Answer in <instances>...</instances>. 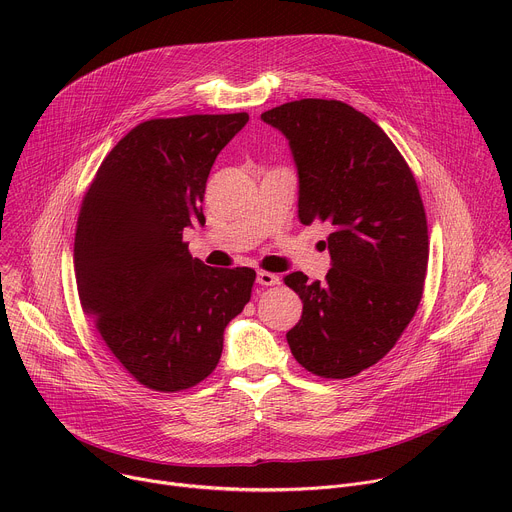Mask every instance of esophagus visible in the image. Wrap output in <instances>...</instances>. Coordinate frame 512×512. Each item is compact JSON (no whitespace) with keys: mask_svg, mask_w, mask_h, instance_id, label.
<instances>
[{"mask_svg":"<svg viewBox=\"0 0 512 512\" xmlns=\"http://www.w3.org/2000/svg\"><path fill=\"white\" fill-rule=\"evenodd\" d=\"M281 279L279 275L275 273H269V271H257V283L259 285H277Z\"/></svg>","mask_w":512,"mask_h":512,"instance_id":"obj_1","label":"esophagus"}]
</instances>
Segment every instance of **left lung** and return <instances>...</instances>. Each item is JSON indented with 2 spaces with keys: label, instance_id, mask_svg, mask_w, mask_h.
<instances>
[{
  "label": "left lung",
  "instance_id": "obj_1",
  "mask_svg": "<svg viewBox=\"0 0 512 512\" xmlns=\"http://www.w3.org/2000/svg\"><path fill=\"white\" fill-rule=\"evenodd\" d=\"M261 119L289 143L300 223L332 229L326 281L283 279L304 304L287 344L318 377H354L395 346L421 302L429 243L415 178L387 133L342 101H291Z\"/></svg>",
  "mask_w": 512,
  "mask_h": 512
}]
</instances>
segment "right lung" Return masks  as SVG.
I'll use <instances>...</instances> for the list:
<instances>
[{
    "instance_id": "right-lung-1",
    "label": "right lung",
    "mask_w": 512,
    "mask_h": 512,
    "mask_svg": "<svg viewBox=\"0 0 512 512\" xmlns=\"http://www.w3.org/2000/svg\"><path fill=\"white\" fill-rule=\"evenodd\" d=\"M247 113L152 119L103 160L79 214L75 273L83 312L125 371L174 393L206 379L225 328L251 298L255 271L192 259L210 168Z\"/></svg>"
}]
</instances>
